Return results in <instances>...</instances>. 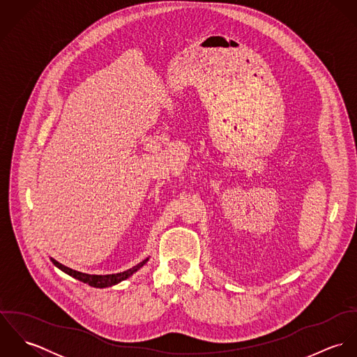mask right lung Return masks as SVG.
<instances>
[{
    "mask_svg": "<svg viewBox=\"0 0 357 357\" xmlns=\"http://www.w3.org/2000/svg\"><path fill=\"white\" fill-rule=\"evenodd\" d=\"M52 262L54 264V266H57L60 271H63L64 273L73 276L74 279L79 280V282H84L92 287H96V289H104V287H111L114 284H118L121 283L122 280H126L128 278H130L135 272H137L147 261L149 258H146L144 261H142L140 264L135 265L133 268L128 269V271H123V272H119V273H111V275H89V273H84V272H78V271H74L68 266H64L63 264L57 262L56 259L51 258Z\"/></svg>",
    "mask_w": 357,
    "mask_h": 357,
    "instance_id": "add662e5",
    "label": "right lung"
}]
</instances>
